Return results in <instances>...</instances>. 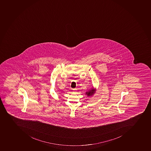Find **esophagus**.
<instances>
[{
  "mask_svg": "<svg viewBox=\"0 0 151 151\" xmlns=\"http://www.w3.org/2000/svg\"><path fill=\"white\" fill-rule=\"evenodd\" d=\"M73 91H74V92H75L76 91V88L73 89Z\"/></svg>",
  "mask_w": 151,
  "mask_h": 151,
  "instance_id": "34e87169",
  "label": "esophagus"
}]
</instances>
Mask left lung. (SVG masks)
I'll list each match as a JSON object with an SVG mask.
<instances>
[{
    "label": "left lung",
    "instance_id": "obj_1",
    "mask_svg": "<svg viewBox=\"0 0 151 151\" xmlns=\"http://www.w3.org/2000/svg\"><path fill=\"white\" fill-rule=\"evenodd\" d=\"M95 91L96 89H95L94 88H92L90 89V90H88V91L86 92V94L88 96H92L95 94Z\"/></svg>",
    "mask_w": 151,
    "mask_h": 151
}]
</instances>
